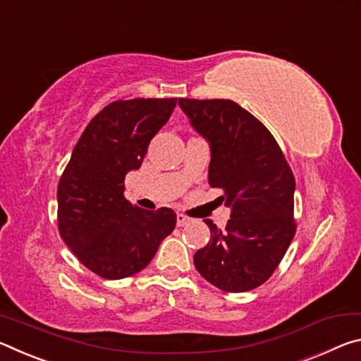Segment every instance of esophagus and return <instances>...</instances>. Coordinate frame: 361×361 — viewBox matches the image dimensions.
I'll use <instances>...</instances> for the list:
<instances>
[{
	"instance_id": "obj_1",
	"label": "esophagus",
	"mask_w": 361,
	"mask_h": 361,
	"mask_svg": "<svg viewBox=\"0 0 361 361\" xmlns=\"http://www.w3.org/2000/svg\"><path fill=\"white\" fill-rule=\"evenodd\" d=\"M190 222H192L190 217H187L185 214H180V212H179V214H177V226H179V227L188 226V224H190Z\"/></svg>"
}]
</instances>
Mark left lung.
I'll list each match as a JSON object with an SVG mask.
<instances>
[{"label":"left lung","instance_id":"1","mask_svg":"<svg viewBox=\"0 0 361 361\" xmlns=\"http://www.w3.org/2000/svg\"><path fill=\"white\" fill-rule=\"evenodd\" d=\"M179 107L208 140L209 185L232 211L224 230L204 221L211 240L193 264L222 291H250L270 279L296 233L294 176L269 129L233 100L179 99Z\"/></svg>","mask_w":361,"mask_h":361}]
</instances>
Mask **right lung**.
Returning <instances> with one entry per match:
<instances>
[{
  "mask_svg": "<svg viewBox=\"0 0 361 361\" xmlns=\"http://www.w3.org/2000/svg\"><path fill=\"white\" fill-rule=\"evenodd\" d=\"M176 104L177 99L109 104L82 131L59 180V233L102 279H126L145 269L176 227L173 209H142L125 198L126 174L140 168Z\"/></svg>",
  "mask_w": 361,
  "mask_h": 361,
  "instance_id": "add662e5",
  "label": "right lung"
}]
</instances>
